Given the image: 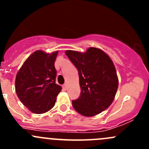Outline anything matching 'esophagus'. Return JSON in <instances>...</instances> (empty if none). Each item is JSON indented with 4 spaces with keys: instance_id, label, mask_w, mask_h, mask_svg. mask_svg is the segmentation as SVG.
<instances>
[{
    "instance_id": "34e87169",
    "label": "esophagus",
    "mask_w": 149,
    "mask_h": 149,
    "mask_svg": "<svg viewBox=\"0 0 149 149\" xmlns=\"http://www.w3.org/2000/svg\"><path fill=\"white\" fill-rule=\"evenodd\" d=\"M63 88L64 90H67L68 89V85L67 84H64L63 86Z\"/></svg>"
}]
</instances>
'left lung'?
<instances>
[{
	"label": "left lung",
	"mask_w": 149,
	"mask_h": 149,
	"mask_svg": "<svg viewBox=\"0 0 149 149\" xmlns=\"http://www.w3.org/2000/svg\"><path fill=\"white\" fill-rule=\"evenodd\" d=\"M65 54L77 68L81 88L79 98L72 102L73 108L85 117L101 113L114 101L119 84L112 59L94 47L84 52L69 49Z\"/></svg>",
	"instance_id": "8db88e82"
}]
</instances>
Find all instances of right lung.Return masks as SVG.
<instances>
[{
  "instance_id": "obj_1",
  "label": "right lung",
  "mask_w": 149,
  "mask_h": 149,
  "mask_svg": "<svg viewBox=\"0 0 149 149\" xmlns=\"http://www.w3.org/2000/svg\"><path fill=\"white\" fill-rule=\"evenodd\" d=\"M58 51L38 49L29 55L18 71L15 89L22 103L35 114L45 113L55 105L62 87L55 84V61Z\"/></svg>"
}]
</instances>
